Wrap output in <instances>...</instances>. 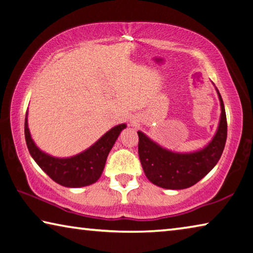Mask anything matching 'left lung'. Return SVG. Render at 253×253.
Listing matches in <instances>:
<instances>
[{"instance_id": "obj_1", "label": "left lung", "mask_w": 253, "mask_h": 253, "mask_svg": "<svg viewBox=\"0 0 253 253\" xmlns=\"http://www.w3.org/2000/svg\"><path fill=\"white\" fill-rule=\"evenodd\" d=\"M221 105L216 132L204 148L193 152H176L161 147L141 131L139 134V158L143 171L152 184L167 189H184L198 183L212 170L224 150L227 124L224 103L215 87Z\"/></svg>"}]
</instances>
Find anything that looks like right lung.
Listing matches in <instances>:
<instances>
[{
    "instance_id": "right-lung-1",
    "label": "right lung",
    "mask_w": 253,
    "mask_h": 253,
    "mask_svg": "<svg viewBox=\"0 0 253 253\" xmlns=\"http://www.w3.org/2000/svg\"><path fill=\"white\" fill-rule=\"evenodd\" d=\"M126 127V123L113 126L105 134H103L93 146L81 154L67 158H57L45 154L37 147L29 131L28 113L24 122V135H26L29 152L37 165L57 184L69 188H77L92 185L98 180L104 170L109 152L114 146L121 131Z\"/></svg>"
}]
</instances>
